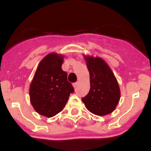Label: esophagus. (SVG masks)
<instances>
[{"label": "esophagus", "mask_w": 151, "mask_h": 151, "mask_svg": "<svg viewBox=\"0 0 151 151\" xmlns=\"http://www.w3.org/2000/svg\"><path fill=\"white\" fill-rule=\"evenodd\" d=\"M77 85H78V82H75V83H74V84H73V86H74V89H76V88L77 87Z\"/></svg>", "instance_id": "esophagus-1"}]
</instances>
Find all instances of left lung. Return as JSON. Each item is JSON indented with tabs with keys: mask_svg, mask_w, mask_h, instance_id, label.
<instances>
[{
	"mask_svg": "<svg viewBox=\"0 0 151 151\" xmlns=\"http://www.w3.org/2000/svg\"><path fill=\"white\" fill-rule=\"evenodd\" d=\"M90 75L89 92L81 98L86 108L98 116H105L115 110L120 99L118 81L103 59L84 56Z\"/></svg>",
	"mask_w": 151,
	"mask_h": 151,
	"instance_id": "left-lung-1",
	"label": "left lung"
}]
</instances>
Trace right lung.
Listing matches in <instances>:
<instances>
[{
    "label": "right lung",
    "instance_id": "add662e5",
    "mask_svg": "<svg viewBox=\"0 0 151 151\" xmlns=\"http://www.w3.org/2000/svg\"><path fill=\"white\" fill-rule=\"evenodd\" d=\"M64 57L50 53L41 60L30 86L31 104L38 114L52 117L65 108L74 87L62 70Z\"/></svg>",
    "mask_w": 151,
    "mask_h": 151
}]
</instances>
